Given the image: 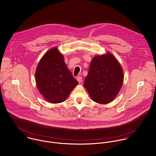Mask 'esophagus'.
<instances>
[{"label": "esophagus", "mask_w": 156, "mask_h": 156, "mask_svg": "<svg viewBox=\"0 0 156 156\" xmlns=\"http://www.w3.org/2000/svg\"><path fill=\"white\" fill-rule=\"evenodd\" d=\"M82 77L81 76H78V77H77V81H78V82L80 83V84H81V82H82Z\"/></svg>", "instance_id": "34e87169"}]
</instances>
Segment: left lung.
Masks as SVG:
<instances>
[{
  "mask_svg": "<svg viewBox=\"0 0 156 156\" xmlns=\"http://www.w3.org/2000/svg\"><path fill=\"white\" fill-rule=\"evenodd\" d=\"M124 80L120 63L111 52L94 56L90 65L84 86L95 102H111L119 94Z\"/></svg>",
  "mask_w": 156,
  "mask_h": 156,
  "instance_id": "obj_1",
  "label": "left lung"
}]
</instances>
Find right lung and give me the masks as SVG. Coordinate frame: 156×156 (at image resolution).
Wrapping results in <instances>:
<instances>
[{"label":"right lung","mask_w":156,"mask_h":156,"mask_svg":"<svg viewBox=\"0 0 156 156\" xmlns=\"http://www.w3.org/2000/svg\"><path fill=\"white\" fill-rule=\"evenodd\" d=\"M37 88L43 98L51 104L64 102L78 85L57 47L45 52L35 72Z\"/></svg>","instance_id":"right-lung-1"}]
</instances>
